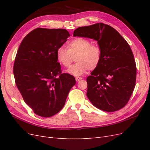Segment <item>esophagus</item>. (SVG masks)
<instances>
[{
  "label": "esophagus",
  "instance_id": "obj_1",
  "mask_svg": "<svg viewBox=\"0 0 150 150\" xmlns=\"http://www.w3.org/2000/svg\"><path fill=\"white\" fill-rule=\"evenodd\" d=\"M81 79H82V78H81V77H76V81L77 82H78V81H81Z\"/></svg>",
  "mask_w": 150,
  "mask_h": 150
}]
</instances>
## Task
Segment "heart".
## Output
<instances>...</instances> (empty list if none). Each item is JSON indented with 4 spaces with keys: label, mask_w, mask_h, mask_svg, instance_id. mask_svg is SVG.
I'll return each instance as SVG.
<instances>
[{
    "label": "heart",
    "mask_w": 150,
    "mask_h": 150,
    "mask_svg": "<svg viewBox=\"0 0 150 150\" xmlns=\"http://www.w3.org/2000/svg\"><path fill=\"white\" fill-rule=\"evenodd\" d=\"M67 49L59 47L56 51L57 61L66 67H69L76 57L75 64L67 71L75 76L84 74L88 69L96 68L101 61V49L92 45L89 40L83 38H76L68 42Z\"/></svg>",
    "instance_id": "1"
}]
</instances>
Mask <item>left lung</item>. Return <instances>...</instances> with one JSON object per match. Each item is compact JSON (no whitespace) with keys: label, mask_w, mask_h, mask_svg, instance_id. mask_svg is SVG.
Instances as JSON below:
<instances>
[{"label":"left lung","mask_w":150,"mask_h":150,"mask_svg":"<svg viewBox=\"0 0 150 150\" xmlns=\"http://www.w3.org/2000/svg\"><path fill=\"white\" fill-rule=\"evenodd\" d=\"M73 36L93 39L101 51L99 65L89 76L87 96L99 110L113 112L124 108L135 87L137 66L126 40L103 23L77 28Z\"/></svg>","instance_id":"1"}]
</instances>
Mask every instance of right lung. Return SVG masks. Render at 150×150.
I'll return each instance as SVG.
<instances>
[{
	"label": "right lung",
	"instance_id": "1",
	"mask_svg": "<svg viewBox=\"0 0 150 150\" xmlns=\"http://www.w3.org/2000/svg\"><path fill=\"white\" fill-rule=\"evenodd\" d=\"M70 36L64 29L37 28L22 40L18 49L13 75L25 103L38 116L48 117L64 107L76 84L73 76L62 73L57 49Z\"/></svg>",
	"mask_w": 150,
	"mask_h": 150
}]
</instances>
